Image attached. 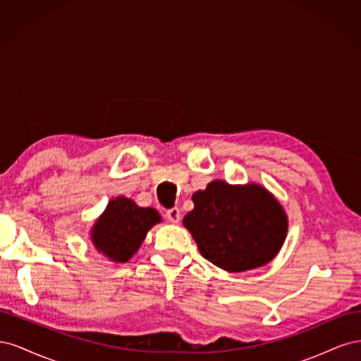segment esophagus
Returning a JSON list of instances; mask_svg holds the SVG:
<instances>
[{
    "label": "esophagus",
    "instance_id": "obj_1",
    "mask_svg": "<svg viewBox=\"0 0 361 361\" xmlns=\"http://www.w3.org/2000/svg\"><path fill=\"white\" fill-rule=\"evenodd\" d=\"M166 216L170 223H179L180 221V209L176 206L170 207V209H167V212H166Z\"/></svg>",
    "mask_w": 361,
    "mask_h": 361
}]
</instances>
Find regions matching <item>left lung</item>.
Masks as SVG:
<instances>
[{"instance_id":"obj_1","label":"left lung","mask_w":361,"mask_h":361,"mask_svg":"<svg viewBox=\"0 0 361 361\" xmlns=\"http://www.w3.org/2000/svg\"><path fill=\"white\" fill-rule=\"evenodd\" d=\"M194 209L183 218L202 256L231 272L268 264L288 232L280 203L259 185L233 187L214 180L192 194Z\"/></svg>"}]
</instances>
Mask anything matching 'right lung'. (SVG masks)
Returning a JSON list of instances; mask_svg holds the SVG:
<instances>
[{
  "label": "right lung",
  "instance_id": "right-lung-1",
  "mask_svg": "<svg viewBox=\"0 0 361 361\" xmlns=\"http://www.w3.org/2000/svg\"><path fill=\"white\" fill-rule=\"evenodd\" d=\"M154 207H140L126 197H117L96 221L92 239L94 247L114 262H128L145 241L149 228L159 223Z\"/></svg>",
  "mask_w": 361,
  "mask_h": 361
}]
</instances>
